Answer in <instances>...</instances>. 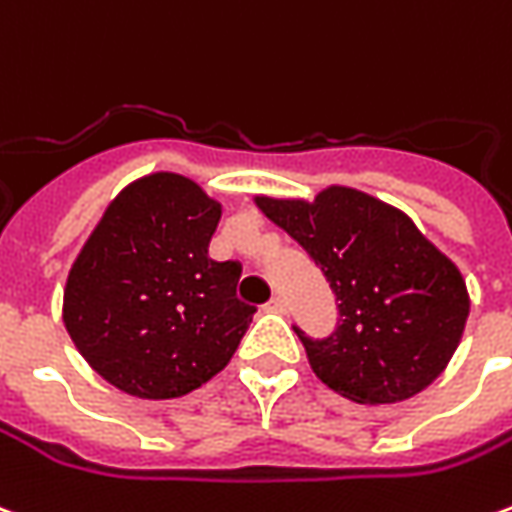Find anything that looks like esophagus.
<instances>
[{"mask_svg": "<svg viewBox=\"0 0 512 512\" xmlns=\"http://www.w3.org/2000/svg\"><path fill=\"white\" fill-rule=\"evenodd\" d=\"M268 313H285V299L282 296H271L266 305Z\"/></svg>", "mask_w": 512, "mask_h": 512, "instance_id": "obj_1", "label": "esophagus"}]
</instances>
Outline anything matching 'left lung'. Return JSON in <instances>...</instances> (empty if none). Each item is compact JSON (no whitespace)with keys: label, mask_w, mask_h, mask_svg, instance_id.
I'll return each instance as SVG.
<instances>
[{"label":"left lung","mask_w":512,"mask_h":512,"mask_svg":"<svg viewBox=\"0 0 512 512\" xmlns=\"http://www.w3.org/2000/svg\"><path fill=\"white\" fill-rule=\"evenodd\" d=\"M255 205L316 260L338 302V327L307 338L310 368L360 405L424 391L455 355L468 318L457 266L402 210L330 185L313 202L255 196Z\"/></svg>","instance_id":"8db88e82"}]
</instances>
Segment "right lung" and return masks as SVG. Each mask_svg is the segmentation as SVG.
<instances>
[{"mask_svg": "<svg viewBox=\"0 0 512 512\" xmlns=\"http://www.w3.org/2000/svg\"><path fill=\"white\" fill-rule=\"evenodd\" d=\"M221 205L194 180L157 171L130 182L74 260L63 324L99 377L141 399H177L230 363L255 307L241 266L207 244Z\"/></svg>", "mask_w": 512, "mask_h": 512, "instance_id": "right-lung-1", "label": "right lung"}]
</instances>
